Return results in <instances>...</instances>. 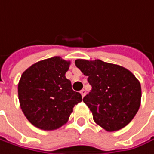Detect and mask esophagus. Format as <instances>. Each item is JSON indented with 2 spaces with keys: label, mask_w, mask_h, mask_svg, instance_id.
Returning a JSON list of instances; mask_svg holds the SVG:
<instances>
[{
  "label": "esophagus",
  "mask_w": 154,
  "mask_h": 154,
  "mask_svg": "<svg viewBox=\"0 0 154 154\" xmlns=\"http://www.w3.org/2000/svg\"><path fill=\"white\" fill-rule=\"evenodd\" d=\"M80 93H81V95H82V97L84 98L85 96V94H86V91H85V90H81V91H80Z\"/></svg>",
  "instance_id": "obj_1"
}]
</instances>
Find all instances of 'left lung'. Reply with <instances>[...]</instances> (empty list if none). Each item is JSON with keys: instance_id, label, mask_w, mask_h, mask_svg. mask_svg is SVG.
Listing matches in <instances>:
<instances>
[{"instance_id": "obj_1", "label": "left lung", "mask_w": 154, "mask_h": 154, "mask_svg": "<svg viewBox=\"0 0 154 154\" xmlns=\"http://www.w3.org/2000/svg\"><path fill=\"white\" fill-rule=\"evenodd\" d=\"M75 64L91 85L83 101L94 122L110 132L129 124L141 102V85L137 77L122 66L100 60L77 59Z\"/></svg>"}]
</instances>
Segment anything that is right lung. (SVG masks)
I'll return each mask as SVG.
<instances>
[{
	"label": "right lung",
	"instance_id": "obj_1",
	"mask_svg": "<svg viewBox=\"0 0 154 154\" xmlns=\"http://www.w3.org/2000/svg\"><path fill=\"white\" fill-rule=\"evenodd\" d=\"M69 61L54 56L34 63L23 74L18 83V99L28 121L43 131L56 130L64 125L82 101L65 77Z\"/></svg>",
	"mask_w": 154,
	"mask_h": 154
}]
</instances>
